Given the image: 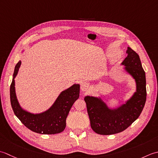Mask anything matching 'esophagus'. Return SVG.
Here are the masks:
<instances>
[{
	"instance_id": "obj_1",
	"label": "esophagus",
	"mask_w": 158,
	"mask_h": 158,
	"mask_svg": "<svg viewBox=\"0 0 158 158\" xmlns=\"http://www.w3.org/2000/svg\"><path fill=\"white\" fill-rule=\"evenodd\" d=\"M80 89L82 91H86L90 89V85L87 82H82L80 86Z\"/></svg>"
}]
</instances>
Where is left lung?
I'll return each instance as SVG.
<instances>
[{
  "label": "left lung",
  "instance_id": "1",
  "mask_svg": "<svg viewBox=\"0 0 158 158\" xmlns=\"http://www.w3.org/2000/svg\"><path fill=\"white\" fill-rule=\"evenodd\" d=\"M122 65L136 83V91L131 97L117 107H109L101 97L87 95L85 97L92 130L102 135L119 133L127 129L139 117L147 98L145 72L138 54L127 47Z\"/></svg>",
  "mask_w": 158,
  "mask_h": 158
}]
</instances>
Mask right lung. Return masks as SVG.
Returning a JSON list of instances; mask_svg holds the SVG:
<instances>
[{"instance_id":"add662e5","label":"right lung","mask_w":158,"mask_h":158,"mask_svg":"<svg viewBox=\"0 0 158 158\" xmlns=\"http://www.w3.org/2000/svg\"><path fill=\"white\" fill-rule=\"evenodd\" d=\"M23 52V51H22ZM21 65V60L15 67L10 86V99L13 110L20 121L31 131L41 134H55L62 132L66 127V118L71 108L80 95V85L73 84L58 96L53 104L40 113H33L20 106L15 88V78Z\"/></svg>"}]
</instances>
